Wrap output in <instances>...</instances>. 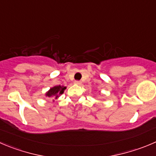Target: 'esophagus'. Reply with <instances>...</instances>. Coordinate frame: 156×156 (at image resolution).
<instances>
[{
  "instance_id": "34e87169",
  "label": "esophagus",
  "mask_w": 156,
  "mask_h": 156,
  "mask_svg": "<svg viewBox=\"0 0 156 156\" xmlns=\"http://www.w3.org/2000/svg\"><path fill=\"white\" fill-rule=\"evenodd\" d=\"M74 83L76 84V85H81V83H82V82L80 80H76L75 82H74Z\"/></svg>"
}]
</instances>
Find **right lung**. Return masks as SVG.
<instances>
[{"mask_svg": "<svg viewBox=\"0 0 156 156\" xmlns=\"http://www.w3.org/2000/svg\"><path fill=\"white\" fill-rule=\"evenodd\" d=\"M65 90H66V87H63V86H56V87L50 89V90L46 93V96H48V97L55 96V98L57 99V98L59 97L60 95L63 94Z\"/></svg>", "mask_w": 156, "mask_h": 156, "instance_id": "obj_1", "label": "right lung"}]
</instances>
